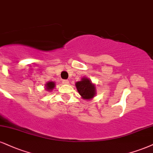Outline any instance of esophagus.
Listing matches in <instances>:
<instances>
[{"instance_id": "34e87169", "label": "esophagus", "mask_w": 153, "mask_h": 153, "mask_svg": "<svg viewBox=\"0 0 153 153\" xmlns=\"http://www.w3.org/2000/svg\"><path fill=\"white\" fill-rule=\"evenodd\" d=\"M62 83L63 84H69V80H62Z\"/></svg>"}]
</instances>
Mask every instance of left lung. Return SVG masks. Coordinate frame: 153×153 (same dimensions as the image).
<instances>
[{"instance_id":"1","label":"left lung","mask_w":153,"mask_h":153,"mask_svg":"<svg viewBox=\"0 0 153 153\" xmlns=\"http://www.w3.org/2000/svg\"><path fill=\"white\" fill-rule=\"evenodd\" d=\"M75 86L79 94L85 100H91L95 95V85L87 78H82L80 81L77 82Z\"/></svg>"}]
</instances>
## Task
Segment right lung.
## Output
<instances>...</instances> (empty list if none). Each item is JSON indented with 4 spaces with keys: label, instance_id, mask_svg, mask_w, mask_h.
<instances>
[{
    "label": "right lung",
    "instance_id": "1",
    "mask_svg": "<svg viewBox=\"0 0 153 153\" xmlns=\"http://www.w3.org/2000/svg\"><path fill=\"white\" fill-rule=\"evenodd\" d=\"M55 86H56V83H55L54 82H48L46 83V85H45V88H46V90L49 91H51L53 88H55Z\"/></svg>",
    "mask_w": 153,
    "mask_h": 153
}]
</instances>
